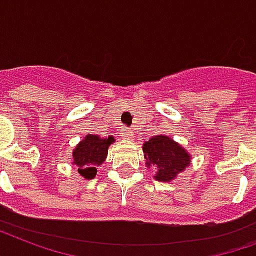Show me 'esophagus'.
Returning a JSON list of instances; mask_svg holds the SVG:
<instances>
[{
  "label": "esophagus",
  "mask_w": 256,
  "mask_h": 256,
  "mask_svg": "<svg viewBox=\"0 0 256 256\" xmlns=\"http://www.w3.org/2000/svg\"><path fill=\"white\" fill-rule=\"evenodd\" d=\"M132 130H128V128H126V130H122V134H120V136H122V138H126V140H130V138H132Z\"/></svg>",
  "instance_id": "esophagus-1"
}]
</instances>
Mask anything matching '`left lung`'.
<instances>
[{"instance_id":"left-lung-1","label":"left lung","mask_w":256,"mask_h":256,"mask_svg":"<svg viewBox=\"0 0 256 256\" xmlns=\"http://www.w3.org/2000/svg\"><path fill=\"white\" fill-rule=\"evenodd\" d=\"M146 168H154V179L170 183L190 166L191 155L184 146L166 134H156L142 142Z\"/></svg>"}]
</instances>
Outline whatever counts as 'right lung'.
I'll use <instances>...</instances> for the list:
<instances>
[{"label": "right lung", "instance_id": "right-lung-1", "mask_svg": "<svg viewBox=\"0 0 256 256\" xmlns=\"http://www.w3.org/2000/svg\"><path fill=\"white\" fill-rule=\"evenodd\" d=\"M114 142V136L100 138L98 134H86L72 152V164L78 167V174L84 179H93L97 167L104 163L108 156V148Z\"/></svg>", "mask_w": 256, "mask_h": 256}]
</instances>
